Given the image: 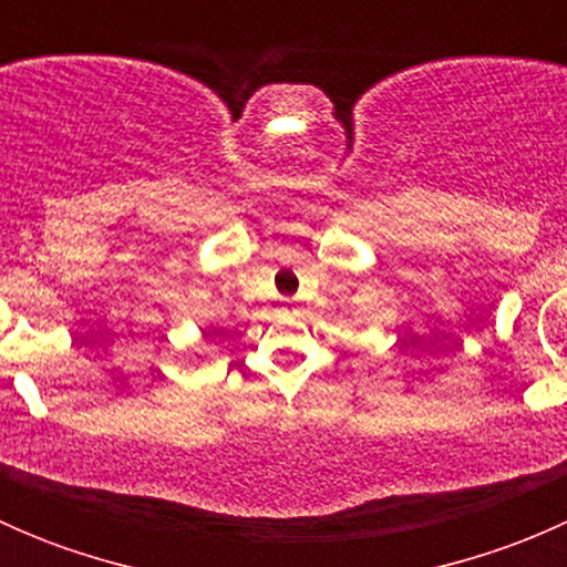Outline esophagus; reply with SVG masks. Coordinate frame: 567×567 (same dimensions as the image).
I'll use <instances>...</instances> for the list:
<instances>
[{
    "label": "esophagus",
    "instance_id": "obj_1",
    "mask_svg": "<svg viewBox=\"0 0 567 567\" xmlns=\"http://www.w3.org/2000/svg\"><path fill=\"white\" fill-rule=\"evenodd\" d=\"M282 312H296V305H293V301H285V305H282Z\"/></svg>",
    "mask_w": 567,
    "mask_h": 567
}]
</instances>
